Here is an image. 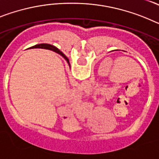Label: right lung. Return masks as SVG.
<instances>
[{
	"label": "right lung",
	"instance_id": "add662e5",
	"mask_svg": "<svg viewBox=\"0 0 159 159\" xmlns=\"http://www.w3.org/2000/svg\"><path fill=\"white\" fill-rule=\"evenodd\" d=\"M34 47H39L40 48H45V49H48V50H52V51L55 52H57L58 54H60V56H62L63 57H64V59L66 60V61L67 62V64H69L70 66V64H69V60L67 59V57H66L65 55L64 54V53L62 52H60V50H59L58 48H57L56 46L54 45H52V44H48V43H40V44H36V45H35Z\"/></svg>",
	"mask_w": 159,
	"mask_h": 159
}]
</instances>
